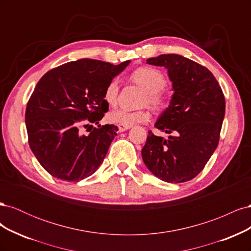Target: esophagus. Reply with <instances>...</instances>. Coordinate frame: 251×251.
I'll return each mask as SVG.
<instances>
[{"label": "esophagus", "instance_id": "obj_1", "mask_svg": "<svg viewBox=\"0 0 251 251\" xmlns=\"http://www.w3.org/2000/svg\"><path fill=\"white\" fill-rule=\"evenodd\" d=\"M128 128H131L130 126H123V125H118V130L119 132H125L126 130H128Z\"/></svg>", "mask_w": 251, "mask_h": 251}]
</instances>
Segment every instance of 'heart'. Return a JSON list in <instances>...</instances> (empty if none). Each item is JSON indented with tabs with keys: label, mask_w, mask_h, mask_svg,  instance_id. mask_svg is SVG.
Returning <instances> with one entry per match:
<instances>
[{
	"label": "heart",
	"mask_w": 251,
	"mask_h": 251,
	"mask_svg": "<svg viewBox=\"0 0 251 251\" xmlns=\"http://www.w3.org/2000/svg\"><path fill=\"white\" fill-rule=\"evenodd\" d=\"M131 79L144 90L141 98V105H150L157 112H164L170 107L171 100L168 93L163 90L168 83L165 75L153 67H140L133 71ZM119 82L117 78H113L103 91V100L110 105L117 101ZM151 119V111L142 108L136 111L126 109H116L109 114V120L114 124L123 126H133L136 124L148 123Z\"/></svg>",
	"instance_id": "heart-1"
}]
</instances>
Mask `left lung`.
Listing matches in <instances>:
<instances>
[{"label":"left lung","mask_w":251,"mask_h":251,"mask_svg":"<svg viewBox=\"0 0 251 251\" xmlns=\"http://www.w3.org/2000/svg\"><path fill=\"white\" fill-rule=\"evenodd\" d=\"M147 63L168 69L174 94L155 125L170 137L149 131L141 151L143 162L165 182L189 181L204 169L218 147L225 115L223 91L206 67L182 55L161 54Z\"/></svg>","instance_id":"left-lung-1"}]
</instances>
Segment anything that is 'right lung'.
I'll use <instances>...</instances> for the list:
<instances>
[{"instance_id": "obj_1", "label": "right lung", "mask_w": 251, "mask_h": 251, "mask_svg": "<svg viewBox=\"0 0 251 251\" xmlns=\"http://www.w3.org/2000/svg\"><path fill=\"white\" fill-rule=\"evenodd\" d=\"M128 63L81 58L49 70L37 82L25 113L28 142L51 176L78 182L101 164L118 127L91 126L87 135L82 128L98 124L109 111L103 91Z\"/></svg>"}]
</instances>
